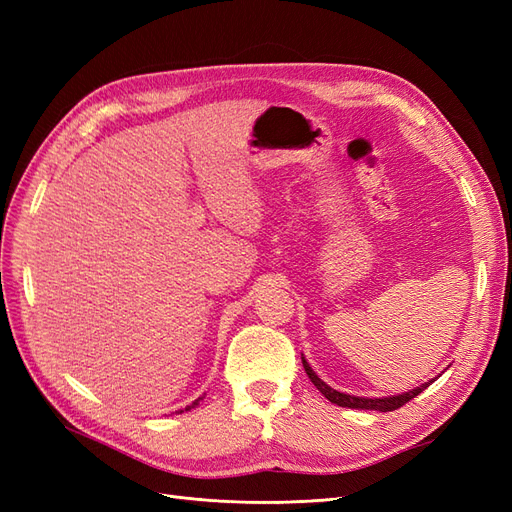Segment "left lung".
Instances as JSON below:
<instances>
[{
    "instance_id": "left-lung-1",
    "label": "left lung",
    "mask_w": 512,
    "mask_h": 512,
    "mask_svg": "<svg viewBox=\"0 0 512 512\" xmlns=\"http://www.w3.org/2000/svg\"><path fill=\"white\" fill-rule=\"evenodd\" d=\"M303 361V367H305V374L309 376V380L314 382L316 389L327 397L331 404H337L342 408H356V410H378V412H393L397 408H401L404 404H408L410 399H414L418 393H423L427 386L436 380L431 378L429 382L425 384H418L416 389L412 391H406V393H399V395H389V397H356V395H350V393H342V391H335L333 386H329L327 382H324L322 378H318L316 371L309 367V363L305 361V356H301Z\"/></svg>"
}]
</instances>
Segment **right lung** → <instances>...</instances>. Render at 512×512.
Listing matches in <instances>:
<instances>
[{"instance_id":"add662e5","label":"right lung","mask_w":512,"mask_h":512,"mask_svg":"<svg viewBox=\"0 0 512 512\" xmlns=\"http://www.w3.org/2000/svg\"><path fill=\"white\" fill-rule=\"evenodd\" d=\"M200 399H203V397H198L196 401H192V404H190V406H185V412H188V410H192V408H196V406H198V401H200ZM181 412H183V410H177V414H181Z\"/></svg>"}]
</instances>
